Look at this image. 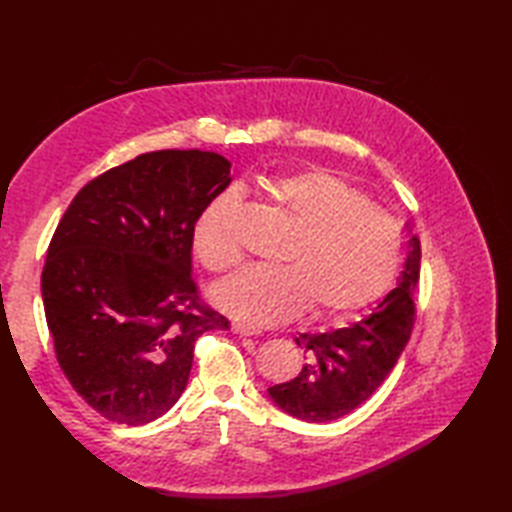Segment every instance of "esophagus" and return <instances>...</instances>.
<instances>
[{"instance_id": "34e87169", "label": "esophagus", "mask_w": 512, "mask_h": 512, "mask_svg": "<svg viewBox=\"0 0 512 512\" xmlns=\"http://www.w3.org/2000/svg\"><path fill=\"white\" fill-rule=\"evenodd\" d=\"M231 330H233L235 334H239V336H255V334H259V330L248 328V325H244V323H233Z\"/></svg>"}]
</instances>
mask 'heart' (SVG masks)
<instances>
[{
  "mask_svg": "<svg viewBox=\"0 0 512 512\" xmlns=\"http://www.w3.org/2000/svg\"><path fill=\"white\" fill-rule=\"evenodd\" d=\"M297 233L281 266H248L213 288L215 306L250 325H275L312 306L319 319H339L376 301L394 281L402 233L391 215L323 169L284 173L268 184ZM237 193L222 191L193 226L200 262L224 273L242 259L233 231Z\"/></svg>",
  "mask_w": 512,
  "mask_h": 512,
  "instance_id": "1",
  "label": "heart"
}]
</instances>
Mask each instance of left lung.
<instances>
[{
	"label": "left lung",
	"instance_id": "8db88e82",
	"mask_svg": "<svg viewBox=\"0 0 512 512\" xmlns=\"http://www.w3.org/2000/svg\"><path fill=\"white\" fill-rule=\"evenodd\" d=\"M418 277L420 239L411 235L396 288L361 321L330 332L299 334L295 341L306 347L308 363L288 383L268 387V398L303 422H332L363 405L383 385L409 341Z\"/></svg>",
	"mask_w": 512,
	"mask_h": 512
}]
</instances>
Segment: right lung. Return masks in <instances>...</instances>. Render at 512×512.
<instances>
[{
  "instance_id": "add662e5",
  "label": "right lung",
  "mask_w": 512,
  "mask_h": 512,
  "mask_svg": "<svg viewBox=\"0 0 512 512\" xmlns=\"http://www.w3.org/2000/svg\"><path fill=\"white\" fill-rule=\"evenodd\" d=\"M213 151H151L76 193L48 246L41 297L57 361L92 409L118 424L167 413L193 345L226 330L191 277L193 226L231 184Z\"/></svg>"
}]
</instances>
